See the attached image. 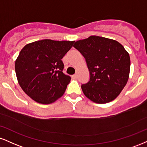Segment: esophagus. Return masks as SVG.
Listing matches in <instances>:
<instances>
[{
  "label": "esophagus",
  "instance_id": "34e87169",
  "mask_svg": "<svg viewBox=\"0 0 147 147\" xmlns=\"http://www.w3.org/2000/svg\"><path fill=\"white\" fill-rule=\"evenodd\" d=\"M72 78L73 79H76L77 78V74H75V75H72Z\"/></svg>",
  "mask_w": 147,
  "mask_h": 147
}]
</instances>
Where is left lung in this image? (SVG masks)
<instances>
[{
	"instance_id": "left-lung-1",
	"label": "left lung",
	"mask_w": 147,
	"mask_h": 147,
	"mask_svg": "<svg viewBox=\"0 0 147 147\" xmlns=\"http://www.w3.org/2000/svg\"><path fill=\"white\" fill-rule=\"evenodd\" d=\"M84 56L90 79L81 85L85 96L102 104L112 101L127 84L130 71L129 55L116 40L93 35L73 45Z\"/></svg>"
}]
</instances>
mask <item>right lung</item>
Returning <instances> with one entry per match:
<instances>
[{"instance_id":"1","label":"right lung","mask_w":147,"mask_h":147,"mask_svg":"<svg viewBox=\"0 0 147 147\" xmlns=\"http://www.w3.org/2000/svg\"><path fill=\"white\" fill-rule=\"evenodd\" d=\"M75 41L42 40L25 45L15 62L20 87L28 96L42 104H50L60 98L70 81L63 72L61 59Z\"/></svg>"}]
</instances>
